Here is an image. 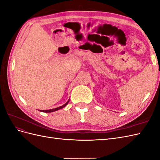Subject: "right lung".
<instances>
[{
    "instance_id": "add662e5",
    "label": "right lung",
    "mask_w": 160,
    "mask_h": 160,
    "mask_svg": "<svg viewBox=\"0 0 160 160\" xmlns=\"http://www.w3.org/2000/svg\"><path fill=\"white\" fill-rule=\"evenodd\" d=\"M69 100L68 101H67V102L65 105H63L62 106H61V107H59V108H57L52 109H49V110H41V111H42V112H45V113H50V112H52V111H57V110H59V109H62V108L65 107V106L67 105V104L69 103Z\"/></svg>"
}]
</instances>
